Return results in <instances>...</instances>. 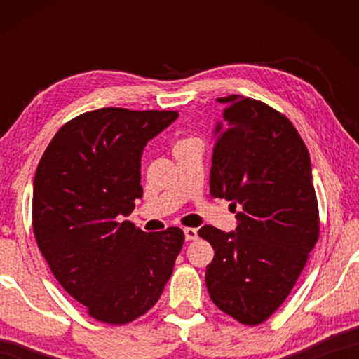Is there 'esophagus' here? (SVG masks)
I'll list each match as a JSON object with an SVG mask.
<instances>
[{"instance_id": "34e87169", "label": "esophagus", "mask_w": 359, "mask_h": 359, "mask_svg": "<svg viewBox=\"0 0 359 359\" xmlns=\"http://www.w3.org/2000/svg\"><path fill=\"white\" fill-rule=\"evenodd\" d=\"M184 234L187 241H194L198 238V229L196 228H184Z\"/></svg>"}]
</instances>
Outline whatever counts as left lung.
<instances>
[{"instance_id": "8db88e82", "label": "left lung", "mask_w": 359, "mask_h": 359, "mask_svg": "<svg viewBox=\"0 0 359 359\" xmlns=\"http://www.w3.org/2000/svg\"><path fill=\"white\" fill-rule=\"evenodd\" d=\"M215 126L210 194L239 208L231 233L198 231L215 255L205 285L242 325L263 323L287 299L320 234L311 156L293 123L264 102L229 95Z\"/></svg>"}]
</instances>
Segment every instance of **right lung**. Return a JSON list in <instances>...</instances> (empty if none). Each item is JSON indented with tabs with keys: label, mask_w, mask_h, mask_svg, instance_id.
I'll list each match as a JSON object with an SVG mask.
<instances>
[{
	"label": "right lung",
	"mask_w": 359,
	"mask_h": 359,
	"mask_svg": "<svg viewBox=\"0 0 359 359\" xmlns=\"http://www.w3.org/2000/svg\"><path fill=\"white\" fill-rule=\"evenodd\" d=\"M177 117L121 107L85 112L57 131L36 169L39 250L58 283L102 323H130L154 307L184 245L177 226L144 233L118 222L142 198L144 147Z\"/></svg>",
	"instance_id": "1"
}]
</instances>
